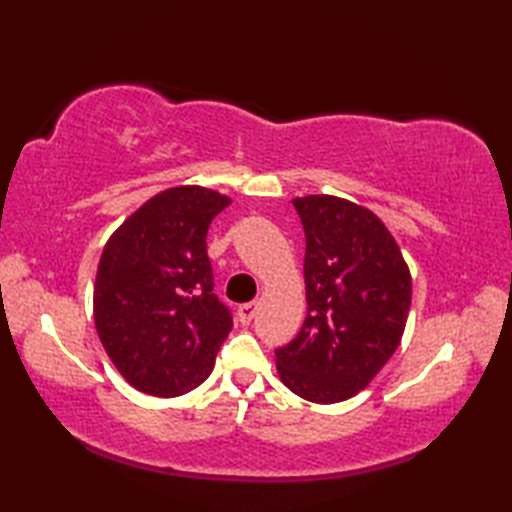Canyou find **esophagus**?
Here are the masks:
<instances>
[{
    "label": "esophagus",
    "mask_w": 512,
    "mask_h": 512,
    "mask_svg": "<svg viewBox=\"0 0 512 512\" xmlns=\"http://www.w3.org/2000/svg\"><path fill=\"white\" fill-rule=\"evenodd\" d=\"M255 312H257V303H255V301H250V303H242V306L237 308V317H239V321H242L244 325H248L250 321H253Z\"/></svg>",
    "instance_id": "34e87169"
}]
</instances>
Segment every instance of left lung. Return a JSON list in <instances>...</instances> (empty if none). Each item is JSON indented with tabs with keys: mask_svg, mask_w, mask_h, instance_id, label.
<instances>
[{
	"mask_svg": "<svg viewBox=\"0 0 512 512\" xmlns=\"http://www.w3.org/2000/svg\"><path fill=\"white\" fill-rule=\"evenodd\" d=\"M306 233L308 314L295 341L275 350L281 383L332 405L356 396L400 345L411 275L378 217L334 195L292 200Z\"/></svg>",
	"mask_w": 512,
	"mask_h": 512,
	"instance_id": "1",
	"label": "left lung"
}]
</instances>
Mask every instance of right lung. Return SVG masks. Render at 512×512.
<instances>
[{"instance_id": "1", "label": "right lung", "mask_w": 512, "mask_h": 512, "mask_svg": "<svg viewBox=\"0 0 512 512\" xmlns=\"http://www.w3.org/2000/svg\"><path fill=\"white\" fill-rule=\"evenodd\" d=\"M231 204L195 187L160 191L116 228L94 284V323L107 356L149 396H182L213 372L233 328L213 295L206 231Z\"/></svg>"}]
</instances>
